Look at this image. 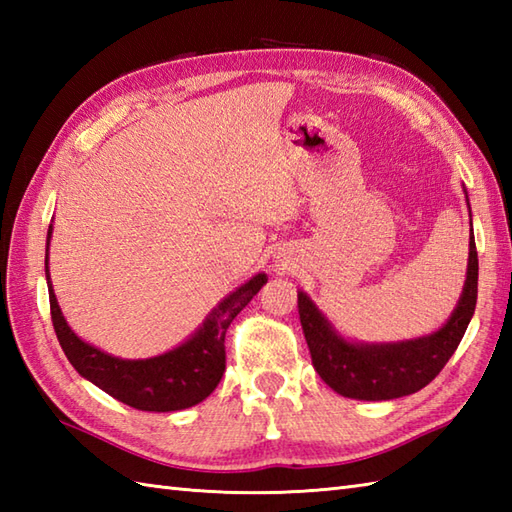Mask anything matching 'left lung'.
I'll return each mask as SVG.
<instances>
[{
  "instance_id": "1",
  "label": "left lung",
  "mask_w": 512,
  "mask_h": 512,
  "mask_svg": "<svg viewBox=\"0 0 512 512\" xmlns=\"http://www.w3.org/2000/svg\"><path fill=\"white\" fill-rule=\"evenodd\" d=\"M477 303V248L469 242V270L458 308L447 325L416 341L356 345L343 341L321 317L308 295L299 292V319L310 347L312 365L341 396L391 400L427 387L458 350Z\"/></svg>"
}]
</instances>
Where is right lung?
I'll return each instance as SVG.
<instances>
[{"label": "right lung", "mask_w": 512, "mask_h": 512, "mask_svg": "<svg viewBox=\"0 0 512 512\" xmlns=\"http://www.w3.org/2000/svg\"><path fill=\"white\" fill-rule=\"evenodd\" d=\"M52 226L48 228L50 242ZM46 279L50 295V317L57 339L72 367L90 383L101 387L105 394L125 402L140 411H178L198 405L222 380L226 369V330L231 321L242 312L259 288L266 284V275H255L242 288L231 292L200 332L184 345L162 356L145 358V361H123L105 354L96 347L83 343L76 336L59 310L57 297L50 284L48 257Z\"/></svg>", "instance_id": "right-lung-1"}]
</instances>
